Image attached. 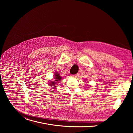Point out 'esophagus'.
I'll return each instance as SVG.
<instances>
[{"instance_id":"1","label":"esophagus","mask_w":133,"mask_h":133,"mask_svg":"<svg viewBox=\"0 0 133 133\" xmlns=\"http://www.w3.org/2000/svg\"><path fill=\"white\" fill-rule=\"evenodd\" d=\"M77 76V75L75 74V75H71V77H76Z\"/></svg>"}]
</instances>
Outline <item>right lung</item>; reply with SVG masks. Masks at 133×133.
Masks as SVG:
<instances>
[{
	"label": "right lung",
	"instance_id": "obj_1",
	"mask_svg": "<svg viewBox=\"0 0 133 133\" xmlns=\"http://www.w3.org/2000/svg\"><path fill=\"white\" fill-rule=\"evenodd\" d=\"M55 79V80H54V81H55V82H58V81H59L61 80V79L62 78V77L60 76V75L59 74V73L58 72H56L55 75V77H54ZM55 82H52V81H49V84L50 85V86H55V84L54 83Z\"/></svg>",
	"mask_w": 133,
	"mask_h": 133
}]
</instances>
